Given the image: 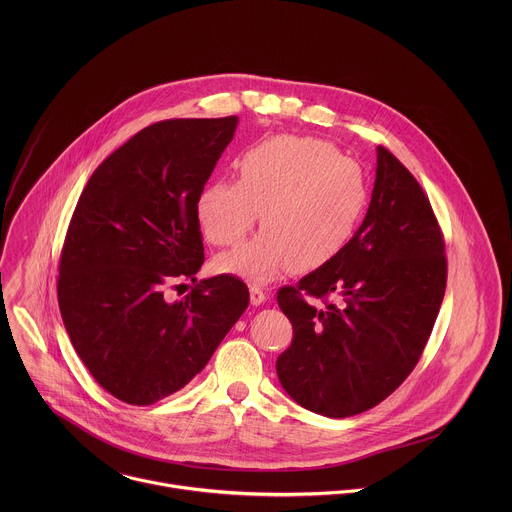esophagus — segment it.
Masks as SVG:
<instances>
[{
  "instance_id": "34e87169",
  "label": "esophagus",
  "mask_w": 512,
  "mask_h": 512,
  "mask_svg": "<svg viewBox=\"0 0 512 512\" xmlns=\"http://www.w3.org/2000/svg\"><path fill=\"white\" fill-rule=\"evenodd\" d=\"M250 301H252V305L264 303L266 301V292L262 288H258V286H252L250 288Z\"/></svg>"
}]
</instances>
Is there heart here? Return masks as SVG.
<instances>
[{"mask_svg":"<svg viewBox=\"0 0 512 512\" xmlns=\"http://www.w3.org/2000/svg\"><path fill=\"white\" fill-rule=\"evenodd\" d=\"M238 183L217 181L197 203L205 238L238 246L262 213L264 232L215 268L266 284L278 274L313 272L333 262L357 236L370 203L359 163L313 138L278 136L236 159Z\"/></svg>","mask_w":512,"mask_h":512,"instance_id":"1","label":"heart"}]
</instances>
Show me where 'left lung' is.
Segmentation results:
<instances>
[{
  "label": "left lung",
  "mask_w": 512,
  "mask_h": 512,
  "mask_svg": "<svg viewBox=\"0 0 512 512\" xmlns=\"http://www.w3.org/2000/svg\"><path fill=\"white\" fill-rule=\"evenodd\" d=\"M443 250L424 189L378 146L370 207L353 242L278 292L293 339L276 370L299 406L349 418L380 404L408 378L443 301Z\"/></svg>",
  "instance_id": "left-lung-1"
}]
</instances>
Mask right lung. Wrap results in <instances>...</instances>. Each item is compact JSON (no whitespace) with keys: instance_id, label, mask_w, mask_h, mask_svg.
<instances>
[{"instance_id":"obj_1","label":"right lung","mask_w":512,"mask_h":512,"mask_svg":"<svg viewBox=\"0 0 512 512\" xmlns=\"http://www.w3.org/2000/svg\"><path fill=\"white\" fill-rule=\"evenodd\" d=\"M236 124H151L96 167L76 203L59 307L80 361L126 404L149 406L189 384L248 307L242 280L195 278L205 262L197 203ZM183 279L192 292L167 302L164 290Z\"/></svg>"}]
</instances>
